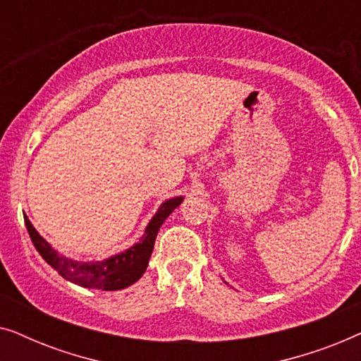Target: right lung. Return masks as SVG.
I'll return each mask as SVG.
<instances>
[{
  "mask_svg": "<svg viewBox=\"0 0 361 361\" xmlns=\"http://www.w3.org/2000/svg\"><path fill=\"white\" fill-rule=\"evenodd\" d=\"M182 200H184V197H174V199L162 202L154 216L147 224L145 235L141 236L137 243L133 245L131 248L121 251V253L113 255L110 258L102 261H77L67 258L63 255H59L37 233V230L34 228L27 216H24V221H26L27 233L31 236V241L36 246L37 253L63 279L88 289L120 290L135 284L145 274L147 263H149L152 248H154L157 231H159L161 225L164 224L167 216L182 204Z\"/></svg>",
  "mask_w": 361,
  "mask_h": 361,
  "instance_id": "add662e5",
  "label": "right lung"
}]
</instances>
